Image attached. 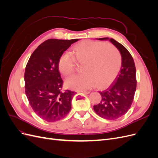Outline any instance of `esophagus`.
I'll return each instance as SVG.
<instances>
[{
	"label": "esophagus",
	"mask_w": 158,
	"mask_h": 158,
	"mask_svg": "<svg viewBox=\"0 0 158 158\" xmlns=\"http://www.w3.org/2000/svg\"><path fill=\"white\" fill-rule=\"evenodd\" d=\"M78 92H82V93H84V94H88L90 93V92H89V91H84V90L78 91Z\"/></svg>",
	"instance_id": "34e87169"
}]
</instances>
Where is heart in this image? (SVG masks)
I'll return each instance as SVG.
<instances>
[{"instance_id":"heart-1","label":"heart","mask_w":158,"mask_h":158,"mask_svg":"<svg viewBox=\"0 0 158 158\" xmlns=\"http://www.w3.org/2000/svg\"><path fill=\"white\" fill-rule=\"evenodd\" d=\"M76 63L83 64V73L68 78L66 86L78 91L95 85L105 89L114 82L120 72L122 56L111 44L87 40L74 45L72 55L65 52L60 56L58 63L60 73L65 76L72 75L76 70Z\"/></svg>"}]
</instances>
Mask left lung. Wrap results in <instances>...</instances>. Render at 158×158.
<instances>
[{
  "mask_svg": "<svg viewBox=\"0 0 158 158\" xmlns=\"http://www.w3.org/2000/svg\"><path fill=\"white\" fill-rule=\"evenodd\" d=\"M108 39L103 37L99 40ZM109 41L121 54V72L109 88L99 92L102 100L94 106V110L99 117L107 120H115L125 114L131 107L136 89V70L129 51L112 38Z\"/></svg>",
  "mask_w": 158,
  "mask_h": 158,
  "instance_id": "1",
  "label": "left lung"
}]
</instances>
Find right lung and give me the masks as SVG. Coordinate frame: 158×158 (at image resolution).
I'll use <instances>...</instances> for the list:
<instances>
[{
  "mask_svg": "<svg viewBox=\"0 0 158 158\" xmlns=\"http://www.w3.org/2000/svg\"><path fill=\"white\" fill-rule=\"evenodd\" d=\"M78 40H46L33 51L26 66L25 92L32 109L47 122L65 117L71 109L75 93L63 91V81L58 67L60 56Z\"/></svg>",
  "mask_w": 158,
  "mask_h": 158,
  "instance_id": "right-lung-1",
  "label": "right lung"
}]
</instances>
